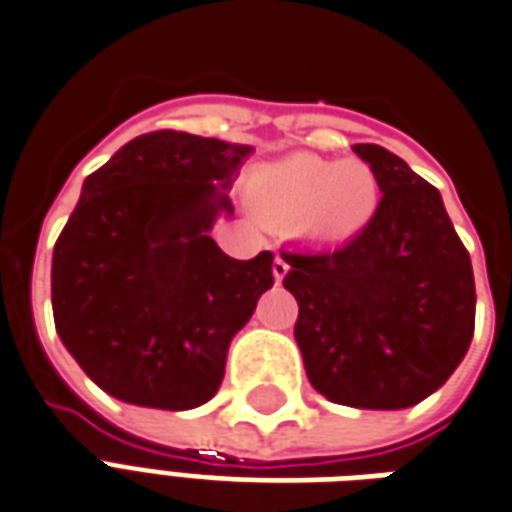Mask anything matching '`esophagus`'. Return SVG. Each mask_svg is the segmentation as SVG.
Returning a JSON list of instances; mask_svg holds the SVG:
<instances>
[{
	"instance_id": "34e87169",
	"label": "esophagus",
	"mask_w": 512,
	"mask_h": 512,
	"mask_svg": "<svg viewBox=\"0 0 512 512\" xmlns=\"http://www.w3.org/2000/svg\"><path fill=\"white\" fill-rule=\"evenodd\" d=\"M286 272H289V261L283 259V256H275V261H272V275H275V281L281 283L283 278H286Z\"/></svg>"
}]
</instances>
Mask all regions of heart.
<instances>
[{"label": "heart", "instance_id": "heart-1", "mask_svg": "<svg viewBox=\"0 0 512 512\" xmlns=\"http://www.w3.org/2000/svg\"><path fill=\"white\" fill-rule=\"evenodd\" d=\"M374 171L357 160L292 155L256 174V199L278 218H302L313 234L352 237L371 220L376 210Z\"/></svg>", "mask_w": 512, "mask_h": 512}]
</instances>
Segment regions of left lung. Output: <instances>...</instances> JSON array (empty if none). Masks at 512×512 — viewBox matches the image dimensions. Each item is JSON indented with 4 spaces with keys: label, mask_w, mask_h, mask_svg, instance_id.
Returning <instances> with one entry per match:
<instances>
[{
    "label": "left lung",
    "mask_w": 512,
    "mask_h": 512,
    "mask_svg": "<svg viewBox=\"0 0 512 512\" xmlns=\"http://www.w3.org/2000/svg\"><path fill=\"white\" fill-rule=\"evenodd\" d=\"M382 201L338 248H289L283 286L313 390L354 409H406L450 379L475 333V275L434 185L379 144H354Z\"/></svg>",
    "instance_id": "obj_1"
}]
</instances>
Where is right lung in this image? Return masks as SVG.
Listing matches in <instances>:
<instances>
[{
	"label": "right lung",
	"instance_id": "right-lung-1",
	"mask_svg": "<svg viewBox=\"0 0 512 512\" xmlns=\"http://www.w3.org/2000/svg\"><path fill=\"white\" fill-rule=\"evenodd\" d=\"M253 147L155 130L84 179L54 245V324L100 390L185 412L218 393L234 335L272 286V253L231 259L210 231Z\"/></svg>",
	"mask_w": 512,
	"mask_h": 512
}]
</instances>
